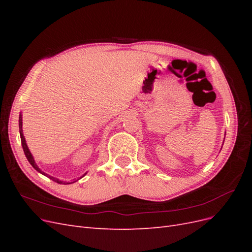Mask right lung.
Masks as SVG:
<instances>
[{"label":"right lung","instance_id":"right-lung-1","mask_svg":"<svg viewBox=\"0 0 252 252\" xmlns=\"http://www.w3.org/2000/svg\"><path fill=\"white\" fill-rule=\"evenodd\" d=\"M22 121H23V119H22V113H20V117H19V129H20V136H21L22 147H23V150H24V154H25V156H26V158H27V159H28V162L30 163V165H32L36 171H39L40 173L44 174L45 177H47V178L51 179L52 181H55V182L59 183V184H65V185H67V184H72V183L77 182L78 180L82 179L83 177H85V175L87 174V172L84 173L80 179L73 180V182H65V181H61V180H59V179H57V178H53V177H51V175H49V174H47V173H45L44 171H42V170L39 168V166L36 165V163H35V161H34V158H33V157H32V152H30V150H29V148H28V146H27V144H26L25 136H24V133H23V128H22V127H23V122H22Z\"/></svg>","mask_w":252,"mask_h":252}]
</instances>
